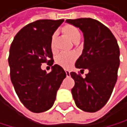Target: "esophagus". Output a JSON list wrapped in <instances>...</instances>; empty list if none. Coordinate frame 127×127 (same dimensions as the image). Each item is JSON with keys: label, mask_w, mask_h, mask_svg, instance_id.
I'll return each mask as SVG.
<instances>
[{"label": "esophagus", "mask_w": 127, "mask_h": 127, "mask_svg": "<svg viewBox=\"0 0 127 127\" xmlns=\"http://www.w3.org/2000/svg\"><path fill=\"white\" fill-rule=\"evenodd\" d=\"M65 74H66V76H67V77H69V76H70V71H69V70H65Z\"/></svg>", "instance_id": "obj_1"}]
</instances>
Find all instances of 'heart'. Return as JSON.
I'll list each match as a JSON object with an SVG mask.
<instances>
[{
  "label": "heart",
  "instance_id": "1",
  "mask_svg": "<svg viewBox=\"0 0 127 127\" xmlns=\"http://www.w3.org/2000/svg\"><path fill=\"white\" fill-rule=\"evenodd\" d=\"M62 32L65 36H67L71 41L76 43L79 40L80 32L79 29H78L77 27H75L74 26H73V25H70V24L65 25L62 28ZM56 36H57V34L54 33L52 35V38H51L50 47H51V49H52L53 53H55L57 50L56 49ZM75 59H76V55L73 53H62L56 57V62L57 65H59L60 66H62V67L67 69L72 65V64L74 62Z\"/></svg>",
  "mask_w": 127,
  "mask_h": 127
}]
</instances>
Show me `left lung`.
Listing matches in <instances>:
<instances>
[{
    "label": "left lung",
    "instance_id": "left-lung-1",
    "mask_svg": "<svg viewBox=\"0 0 127 127\" xmlns=\"http://www.w3.org/2000/svg\"><path fill=\"white\" fill-rule=\"evenodd\" d=\"M65 23L82 31L83 49L75 67L88 70L85 78L70 73L75 83L71 89L72 95L79 109L96 112L105 105L117 82L120 64L117 39L108 27L95 19H67Z\"/></svg>",
    "mask_w": 127,
    "mask_h": 127
}]
</instances>
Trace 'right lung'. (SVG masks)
Masks as SVG:
<instances>
[{
    "label": "right lung",
    "mask_w": 127,
    "mask_h": 127,
    "mask_svg": "<svg viewBox=\"0 0 127 127\" xmlns=\"http://www.w3.org/2000/svg\"><path fill=\"white\" fill-rule=\"evenodd\" d=\"M64 19L37 20L18 32L9 48L10 79L19 100L33 113L47 111L53 105L57 92L66 77L58 65L47 74L42 63L53 64L52 35Z\"/></svg>",
    "instance_id": "obj_1"
}]
</instances>
